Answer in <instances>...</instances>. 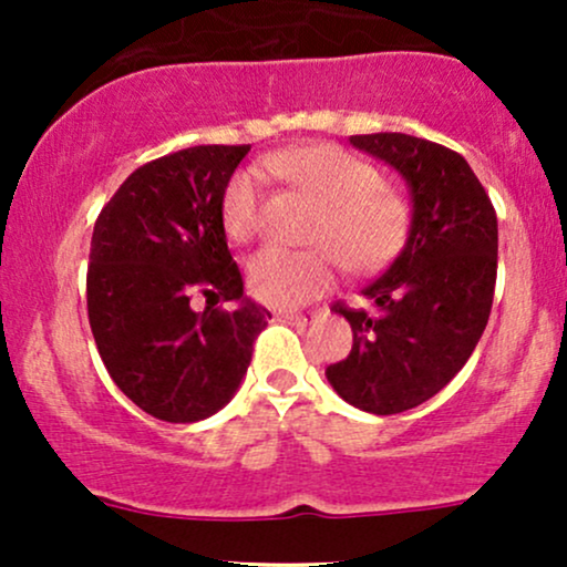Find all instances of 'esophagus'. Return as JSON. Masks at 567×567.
Here are the masks:
<instances>
[{
    "label": "esophagus",
    "mask_w": 567,
    "mask_h": 567,
    "mask_svg": "<svg viewBox=\"0 0 567 567\" xmlns=\"http://www.w3.org/2000/svg\"><path fill=\"white\" fill-rule=\"evenodd\" d=\"M320 311L317 309H306V311H275V317L279 322H296V324H306L315 322Z\"/></svg>",
    "instance_id": "34e87169"
}]
</instances>
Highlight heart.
<instances>
[{
    "label": "heart",
    "mask_w": 567,
    "mask_h": 567,
    "mask_svg": "<svg viewBox=\"0 0 567 567\" xmlns=\"http://www.w3.org/2000/svg\"><path fill=\"white\" fill-rule=\"evenodd\" d=\"M269 167L320 207L311 250L290 252L266 247L247 264V288L258 301L290 309L333 285L338 266L373 275L405 245L410 207L383 186L379 167L347 148L317 143L275 154ZM264 197L256 173L243 171L224 192V226L234 243H247L261 229Z\"/></svg>",
    "instance_id": "obj_1"
}]
</instances>
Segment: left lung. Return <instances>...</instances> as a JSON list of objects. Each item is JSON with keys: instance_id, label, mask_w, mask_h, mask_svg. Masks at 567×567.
<instances>
[{"instance_id": "obj_1", "label": "left lung", "mask_w": 567, "mask_h": 567, "mask_svg": "<svg viewBox=\"0 0 567 567\" xmlns=\"http://www.w3.org/2000/svg\"><path fill=\"white\" fill-rule=\"evenodd\" d=\"M349 141L405 178L413 216L400 256L362 290L368 309H336L354 343L324 375L349 405L392 415L447 386L477 347L496 290L498 220L451 148L405 133Z\"/></svg>"}]
</instances>
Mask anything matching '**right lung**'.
<instances>
[{
  "instance_id": "add662e5",
  "label": "right lung",
  "mask_w": 567,
  "mask_h": 567,
  "mask_svg": "<svg viewBox=\"0 0 567 567\" xmlns=\"http://www.w3.org/2000/svg\"><path fill=\"white\" fill-rule=\"evenodd\" d=\"M250 146H192L127 175L95 220L87 317L116 386L148 415L194 424L243 383L271 315L245 298L224 192ZM206 298L205 312L190 301ZM218 300H234L220 310Z\"/></svg>"
}]
</instances>
